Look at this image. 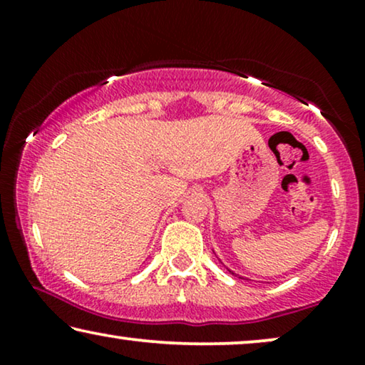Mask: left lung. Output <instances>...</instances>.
Segmentation results:
<instances>
[{
	"instance_id": "obj_1",
	"label": "left lung",
	"mask_w": 365,
	"mask_h": 365,
	"mask_svg": "<svg viewBox=\"0 0 365 365\" xmlns=\"http://www.w3.org/2000/svg\"><path fill=\"white\" fill-rule=\"evenodd\" d=\"M227 271H229V272H231V274H232V276H236V277H241V276H239V274H236V272H232V271H231V269H227ZM241 279H244V277H241Z\"/></svg>"
}]
</instances>
